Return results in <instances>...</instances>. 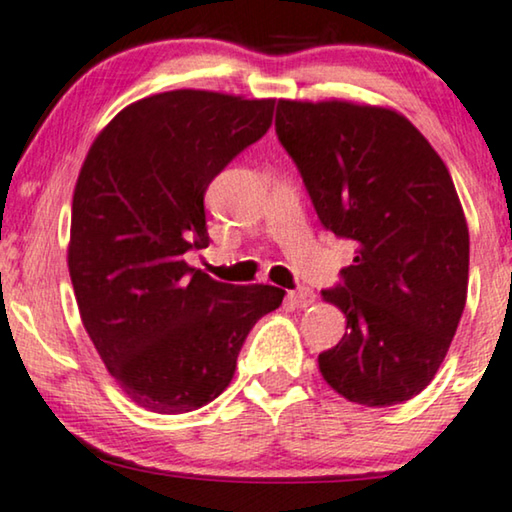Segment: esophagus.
I'll return each instance as SVG.
<instances>
[{
  "label": "esophagus",
  "instance_id": "esophagus-1",
  "mask_svg": "<svg viewBox=\"0 0 512 512\" xmlns=\"http://www.w3.org/2000/svg\"><path fill=\"white\" fill-rule=\"evenodd\" d=\"M289 300L296 307H310L314 303V291L307 289V286H300V289L289 293Z\"/></svg>",
  "mask_w": 512,
  "mask_h": 512
}]
</instances>
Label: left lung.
Instances as JSON below:
<instances>
[{
  "label": "left lung",
  "instance_id": "8db88e82",
  "mask_svg": "<svg viewBox=\"0 0 512 512\" xmlns=\"http://www.w3.org/2000/svg\"><path fill=\"white\" fill-rule=\"evenodd\" d=\"M275 128L319 221L354 244L342 284L321 291L347 317L321 375L368 408L408 401L438 373L466 305L468 226L450 172L387 107L279 100Z\"/></svg>",
  "mask_w": 512,
  "mask_h": 512
}]
</instances>
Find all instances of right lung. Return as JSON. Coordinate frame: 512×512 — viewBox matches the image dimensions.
Segmentation results:
<instances>
[{
    "label": "right lung",
    "instance_id": "right-lung-1",
    "mask_svg": "<svg viewBox=\"0 0 512 512\" xmlns=\"http://www.w3.org/2000/svg\"><path fill=\"white\" fill-rule=\"evenodd\" d=\"M275 100L170 90L132 102L90 146L76 179L67 265L81 321L132 403L181 415L214 401L277 286L191 268L209 244L205 191L272 125Z\"/></svg>",
    "mask_w": 512,
    "mask_h": 512
}]
</instances>
